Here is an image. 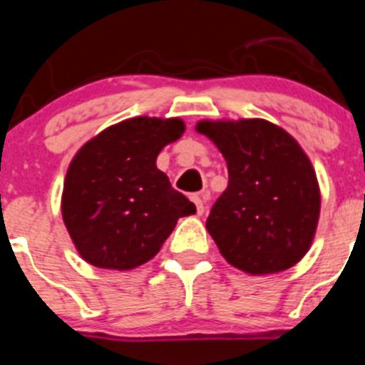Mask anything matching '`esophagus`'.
Returning a JSON list of instances; mask_svg holds the SVG:
<instances>
[{
	"mask_svg": "<svg viewBox=\"0 0 365 365\" xmlns=\"http://www.w3.org/2000/svg\"><path fill=\"white\" fill-rule=\"evenodd\" d=\"M192 201H194V205H196L197 215H203V212H205L203 196H200V194H194V196H192Z\"/></svg>",
	"mask_w": 365,
	"mask_h": 365,
	"instance_id": "34e87169",
	"label": "esophagus"
}]
</instances>
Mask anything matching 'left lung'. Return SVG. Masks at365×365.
<instances>
[{
  "label": "left lung",
  "mask_w": 365,
  "mask_h": 365,
  "mask_svg": "<svg viewBox=\"0 0 365 365\" xmlns=\"http://www.w3.org/2000/svg\"><path fill=\"white\" fill-rule=\"evenodd\" d=\"M196 130L227 164V189L210 210L206 230L238 270L275 274L309 251L319 219V187L300 145L267 120L208 121Z\"/></svg>",
  "instance_id": "1"
}]
</instances>
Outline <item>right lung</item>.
<instances>
[{
	"label": "right lung",
	"instance_id": "add662e5",
	"mask_svg": "<svg viewBox=\"0 0 365 365\" xmlns=\"http://www.w3.org/2000/svg\"><path fill=\"white\" fill-rule=\"evenodd\" d=\"M183 130L180 118H130L77 152L65 176L61 215L84 261L111 270L139 267L160 251L180 217L196 213L155 164Z\"/></svg>",
	"mask_w": 365,
	"mask_h": 365
}]
</instances>
